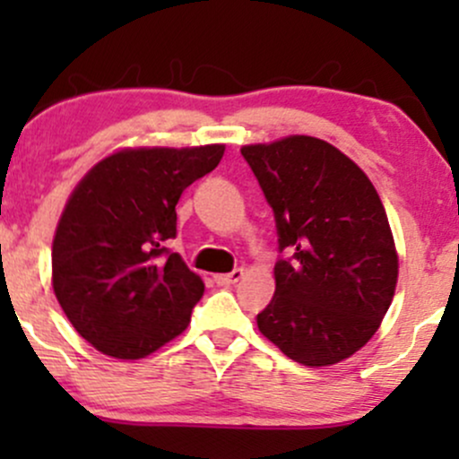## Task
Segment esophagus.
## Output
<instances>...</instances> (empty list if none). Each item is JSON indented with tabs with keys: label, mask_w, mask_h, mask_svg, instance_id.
<instances>
[{
	"label": "esophagus",
	"mask_w": 459,
	"mask_h": 459,
	"mask_svg": "<svg viewBox=\"0 0 459 459\" xmlns=\"http://www.w3.org/2000/svg\"><path fill=\"white\" fill-rule=\"evenodd\" d=\"M241 278H244V270L237 267V270H233L230 273H218V276H213V281L215 284H220V287H230V284L239 282Z\"/></svg>",
	"instance_id": "esophagus-1"
}]
</instances>
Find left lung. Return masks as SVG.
Returning a JSON list of instances; mask_svg holds the SVG:
<instances>
[{"instance_id": "1", "label": "left lung", "mask_w": 459, "mask_h": 459, "mask_svg": "<svg viewBox=\"0 0 459 459\" xmlns=\"http://www.w3.org/2000/svg\"><path fill=\"white\" fill-rule=\"evenodd\" d=\"M241 155L276 220V291L256 315L263 336L307 367L356 354L380 328L399 259L376 187L350 157L319 138L289 135Z\"/></svg>"}]
</instances>
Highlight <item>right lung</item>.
<instances>
[{
  "mask_svg": "<svg viewBox=\"0 0 459 459\" xmlns=\"http://www.w3.org/2000/svg\"><path fill=\"white\" fill-rule=\"evenodd\" d=\"M224 144L123 149L73 189L51 270L62 310L103 354L138 360L187 328L204 284L166 241L183 189L209 175Z\"/></svg>",
  "mask_w": 459,
  "mask_h": 459,
  "instance_id": "right-lung-1",
  "label": "right lung"
}]
</instances>
